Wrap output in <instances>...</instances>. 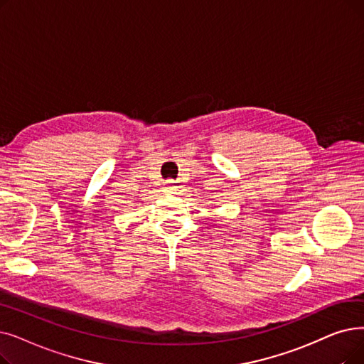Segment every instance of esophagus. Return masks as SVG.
I'll return each instance as SVG.
<instances>
[{"instance_id":"1","label":"esophagus","mask_w":364,"mask_h":364,"mask_svg":"<svg viewBox=\"0 0 364 364\" xmlns=\"http://www.w3.org/2000/svg\"><path fill=\"white\" fill-rule=\"evenodd\" d=\"M173 188H176V187H173V181H168L166 186H165V192L166 193H173Z\"/></svg>"}]
</instances>
